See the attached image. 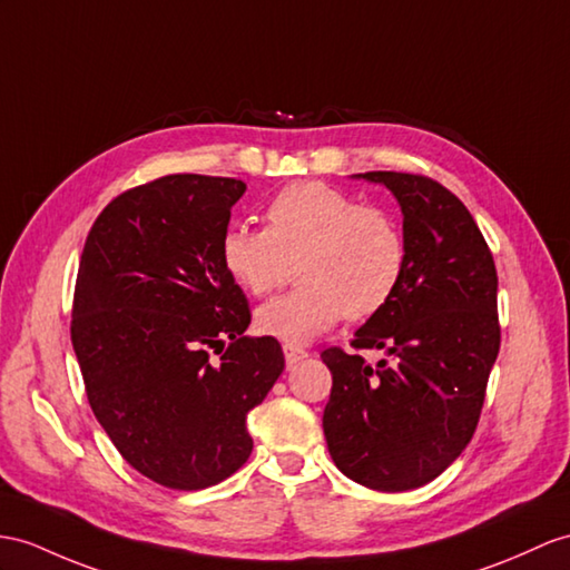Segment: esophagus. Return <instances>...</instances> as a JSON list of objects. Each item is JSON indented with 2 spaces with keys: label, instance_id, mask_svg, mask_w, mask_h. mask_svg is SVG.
Returning a JSON list of instances; mask_svg holds the SVG:
<instances>
[{
  "label": "esophagus",
  "instance_id": "esophagus-1",
  "mask_svg": "<svg viewBox=\"0 0 570 570\" xmlns=\"http://www.w3.org/2000/svg\"><path fill=\"white\" fill-rule=\"evenodd\" d=\"M283 353H285V363H287V365H295V363H299L302 357L309 355L307 351L299 348V345H295V343H285V345H283Z\"/></svg>",
  "mask_w": 570,
  "mask_h": 570
}]
</instances>
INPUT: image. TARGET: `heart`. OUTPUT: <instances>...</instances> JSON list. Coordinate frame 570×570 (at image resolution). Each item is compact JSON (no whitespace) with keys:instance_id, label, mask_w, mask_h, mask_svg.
Here are the masks:
<instances>
[{"instance_id":"heart-1","label":"heart","mask_w":570,"mask_h":570,"mask_svg":"<svg viewBox=\"0 0 570 570\" xmlns=\"http://www.w3.org/2000/svg\"><path fill=\"white\" fill-rule=\"evenodd\" d=\"M266 229L232 225L219 239L222 268L244 293L299 287L256 312V328L307 343L338 324L367 322L390 304L409 266L404 227L384 207L363 205L316 180L285 186L266 207Z\"/></svg>"}]
</instances>
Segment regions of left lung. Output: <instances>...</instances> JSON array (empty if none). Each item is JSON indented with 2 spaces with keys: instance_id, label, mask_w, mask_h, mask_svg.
<instances>
[{
  "instance_id": "1",
  "label": "left lung",
  "mask_w": 570,
  "mask_h": 570,
  "mask_svg": "<svg viewBox=\"0 0 570 570\" xmlns=\"http://www.w3.org/2000/svg\"><path fill=\"white\" fill-rule=\"evenodd\" d=\"M404 213L409 266L396 297L351 341L322 351L331 370L324 435L345 476L372 491H411L440 476L474 438L501 351L498 273L464 203L435 178L360 174ZM386 350L372 368L360 350Z\"/></svg>"
}]
</instances>
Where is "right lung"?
I'll list each match as a JSON object with an SVG mask.
<instances>
[{"label":"right lung","mask_w":570,"mask_h":570,"mask_svg":"<svg viewBox=\"0 0 570 570\" xmlns=\"http://www.w3.org/2000/svg\"><path fill=\"white\" fill-rule=\"evenodd\" d=\"M239 178L169 174L128 188L81 252L72 345L89 406L122 460L166 489L200 491L252 454L246 415L285 367L219 261ZM228 345H224V341Z\"/></svg>","instance_id":"1"}]
</instances>
